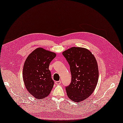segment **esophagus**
<instances>
[{
	"instance_id": "obj_1",
	"label": "esophagus",
	"mask_w": 123,
	"mask_h": 123,
	"mask_svg": "<svg viewBox=\"0 0 123 123\" xmlns=\"http://www.w3.org/2000/svg\"><path fill=\"white\" fill-rule=\"evenodd\" d=\"M56 84H57V85H59V84H60L61 83V80H59V81H57L55 82Z\"/></svg>"
}]
</instances>
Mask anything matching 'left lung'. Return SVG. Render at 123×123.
Here are the masks:
<instances>
[{"instance_id":"obj_1","label":"left lung","mask_w":123,"mask_h":123,"mask_svg":"<svg viewBox=\"0 0 123 123\" xmlns=\"http://www.w3.org/2000/svg\"><path fill=\"white\" fill-rule=\"evenodd\" d=\"M69 66L71 81L65 87L68 98L76 103L86 99L97 86L98 79V63L86 49L72 47L62 53Z\"/></svg>"}]
</instances>
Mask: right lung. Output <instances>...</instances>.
<instances>
[{
    "mask_svg": "<svg viewBox=\"0 0 123 123\" xmlns=\"http://www.w3.org/2000/svg\"><path fill=\"white\" fill-rule=\"evenodd\" d=\"M55 53L41 48L35 50L26 58L23 68V80L28 91L37 99L48 95L54 84L49 67Z\"/></svg>",
    "mask_w": 123,
    "mask_h": 123,
    "instance_id": "right-lung-1",
    "label": "right lung"
}]
</instances>
